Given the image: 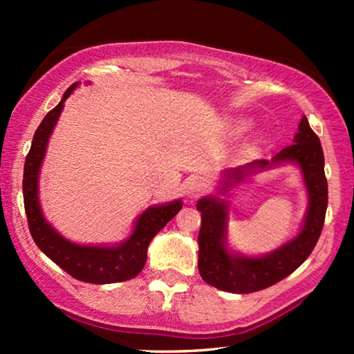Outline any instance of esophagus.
Masks as SVG:
<instances>
[{
	"mask_svg": "<svg viewBox=\"0 0 354 354\" xmlns=\"http://www.w3.org/2000/svg\"><path fill=\"white\" fill-rule=\"evenodd\" d=\"M206 183L203 180H198V178H193V180H190L187 183L185 187V193L188 198H192V200H195V198L201 196L203 193L206 192Z\"/></svg>",
	"mask_w": 354,
	"mask_h": 354,
	"instance_id": "1",
	"label": "esophagus"
}]
</instances>
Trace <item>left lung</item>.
I'll use <instances>...</instances> for the list:
<instances>
[{"label":"left lung","mask_w":354,"mask_h":354,"mask_svg":"<svg viewBox=\"0 0 354 354\" xmlns=\"http://www.w3.org/2000/svg\"><path fill=\"white\" fill-rule=\"evenodd\" d=\"M280 162L298 164L303 172V180L309 195L303 229L293 240L261 258L230 253L227 250V201L216 196L201 198L196 203V209L201 212V229L198 234V270L206 283L230 293L259 292L288 277L311 254L324 227L328 192L321 140L309 127L306 115H303L298 125L293 145L275 154L272 161L259 159L243 167L225 171L224 190L241 182L250 174Z\"/></svg>","instance_id":"8db88e82"}]
</instances>
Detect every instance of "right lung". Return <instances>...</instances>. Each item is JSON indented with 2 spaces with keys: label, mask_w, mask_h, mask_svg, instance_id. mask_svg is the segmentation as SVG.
I'll return each mask as SVG.
<instances>
[{
  "label": "right lung",
  "mask_w": 354,
  "mask_h": 354,
  "mask_svg": "<svg viewBox=\"0 0 354 354\" xmlns=\"http://www.w3.org/2000/svg\"><path fill=\"white\" fill-rule=\"evenodd\" d=\"M77 85L79 82L66 90L59 104L45 115L33 135L30 151L24 166L22 180L28 230L38 248L74 279L88 283L124 282L142 272L147 263L149 241L182 209V201L176 200L167 205L148 207L135 222L132 235L124 243L115 246H84L72 243L48 224L38 201V174L45 158L48 138L59 119L64 101L69 98Z\"/></svg>",
  "instance_id": "add662e5"
}]
</instances>
